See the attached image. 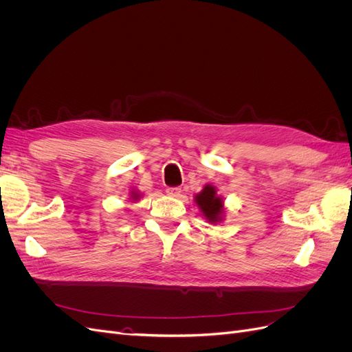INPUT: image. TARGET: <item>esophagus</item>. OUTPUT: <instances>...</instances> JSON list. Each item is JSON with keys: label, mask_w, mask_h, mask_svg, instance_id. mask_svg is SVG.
I'll list each match as a JSON object with an SVG mask.
<instances>
[{"label": "esophagus", "mask_w": 352, "mask_h": 352, "mask_svg": "<svg viewBox=\"0 0 352 352\" xmlns=\"http://www.w3.org/2000/svg\"><path fill=\"white\" fill-rule=\"evenodd\" d=\"M166 192H167L168 197H175V198H176V197L180 195V192H182V189L177 188V186H175V188H167Z\"/></svg>", "instance_id": "esophagus-1"}]
</instances>
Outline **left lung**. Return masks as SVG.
I'll use <instances>...</instances> for the list:
<instances>
[{
	"mask_svg": "<svg viewBox=\"0 0 352 352\" xmlns=\"http://www.w3.org/2000/svg\"><path fill=\"white\" fill-rule=\"evenodd\" d=\"M194 202L201 211V216H204L211 225H217V223L225 220V201H223L221 195L217 194L216 186L211 184L204 185L201 192L195 194Z\"/></svg>",
	"mask_w": 352,
	"mask_h": 352,
	"instance_id": "8db88e82",
	"label": "left lung"
}]
</instances>
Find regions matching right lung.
<instances>
[{
    "mask_svg": "<svg viewBox=\"0 0 352 352\" xmlns=\"http://www.w3.org/2000/svg\"><path fill=\"white\" fill-rule=\"evenodd\" d=\"M129 197H131V201H132V202H136V201H140V198L142 197V194H141L138 189H132L131 192H129Z\"/></svg>",
    "mask_w": 352,
    "mask_h": 352,
    "instance_id": "add662e5",
    "label": "right lung"
}]
</instances>
